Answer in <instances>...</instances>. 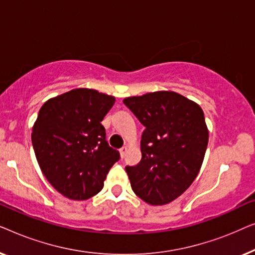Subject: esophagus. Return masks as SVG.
<instances>
[{"instance_id": "esophagus-1", "label": "esophagus", "mask_w": 255, "mask_h": 255, "mask_svg": "<svg viewBox=\"0 0 255 255\" xmlns=\"http://www.w3.org/2000/svg\"><path fill=\"white\" fill-rule=\"evenodd\" d=\"M127 151H128L127 146H123V147H122V148L120 149V154H121V158H122V159L125 158V154H127Z\"/></svg>"}]
</instances>
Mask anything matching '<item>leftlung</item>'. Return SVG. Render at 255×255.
Listing matches in <instances>:
<instances>
[{"label":"left lung","mask_w":255,"mask_h":255,"mask_svg":"<svg viewBox=\"0 0 255 255\" xmlns=\"http://www.w3.org/2000/svg\"><path fill=\"white\" fill-rule=\"evenodd\" d=\"M123 103L144 125L141 160L127 166L132 190L146 203L163 205L196 179L208 146L201 107L174 92L128 97Z\"/></svg>","instance_id":"obj_1"}]
</instances>
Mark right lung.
Instances as JSON below:
<instances>
[{"mask_svg": "<svg viewBox=\"0 0 255 255\" xmlns=\"http://www.w3.org/2000/svg\"><path fill=\"white\" fill-rule=\"evenodd\" d=\"M115 97L93 89H73L48 100L32 128V146L48 182L71 200H87L102 190L121 155L107 141L101 122Z\"/></svg>", "mask_w": 255, "mask_h": 255, "instance_id": "add662e5", "label": "right lung"}]
</instances>
